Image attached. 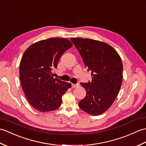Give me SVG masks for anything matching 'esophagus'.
<instances>
[{"label": "esophagus", "mask_w": 146, "mask_h": 146, "mask_svg": "<svg viewBox=\"0 0 146 146\" xmlns=\"http://www.w3.org/2000/svg\"><path fill=\"white\" fill-rule=\"evenodd\" d=\"M77 86H78V84H73V83H72V88H76Z\"/></svg>", "instance_id": "obj_1"}]
</instances>
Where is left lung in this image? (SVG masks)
I'll use <instances>...</instances> for the list:
<instances>
[{"label": "left lung", "instance_id": "8db88e82", "mask_svg": "<svg viewBox=\"0 0 146 146\" xmlns=\"http://www.w3.org/2000/svg\"><path fill=\"white\" fill-rule=\"evenodd\" d=\"M70 39L92 76L91 82L80 83L86 94L78 105L89 114L100 115L109 108L119 92L122 81V60L107 43L81 38Z\"/></svg>", "mask_w": 146, "mask_h": 146}]
</instances>
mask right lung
<instances>
[{"label": "right lung", "instance_id": "obj_1", "mask_svg": "<svg viewBox=\"0 0 146 146\" xmlns=\"http://www.w3.org/2000/svg\"><path fill=\"white\" fill-rule=\"evenodd\" d=\"M66 39L52 38L31 45L24 52L19 66V78L29 103L39 111H49L61 106L70 83L53 78L64 52L72 47Z\"/></svg>", "mask_w": 146, "mask_h": 146}]
</instances>
